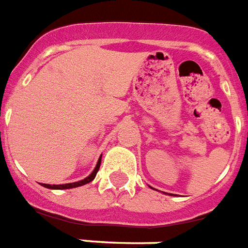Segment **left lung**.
Wrapping results in <instances>:
<instances>
[{"label":"left lung","instance_id":"8db88e82","mask_svg":"<svg viewBox=\"0 0 248 248\" xmlns=\"http://www.w3.org/2000/svg\"><path fill=\"white\" fill-rule=\"evenodd\" d=\"M163 193H166V192H163ZM167 195H170V196H173V193H167Z\"/></svg>","mask_w":248,"mask_h":248}]
</instances>
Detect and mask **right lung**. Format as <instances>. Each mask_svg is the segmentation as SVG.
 I'll return each mask as SVG.
<instances>
[{
	"instance_id": "1",
	"label": "right lung",
	"mask_w": 248,
	"mask_h": 248,
	"mask_svg": "<svg viewBox=\"0 0 248 248\" xmlns=\"http://www.w3.org/2000/svg\"><path fill=\"white\" fill-rule=\"evenodd\" d=\"M101 158H102V155H101L100 158H98L97 165H96V167L93 169V171H92L91 173L87 176V177L83 178V180L77 181V182H72V184H64V185H47V184H41V185H42L44 187H46V188H51V189H68V188H75V187L83 186V185L88 184V182H91V181L96 177L98 170H100Z\"/></svg>"
}]
</instances>
